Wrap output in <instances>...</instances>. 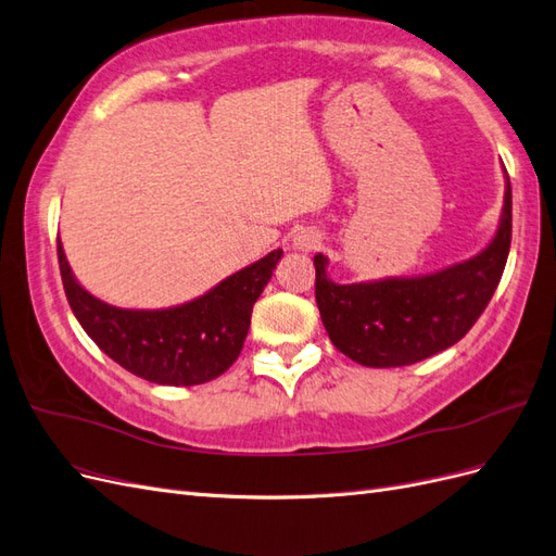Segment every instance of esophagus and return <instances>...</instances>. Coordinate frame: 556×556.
<instances>
[{
    "label": "esophagus",
    "instance_id": "esophagus-1",
    "mask_svg": "<svg viewBox=\"0 0 556 556\" xmlns=\"http://www.w3.org/2000/svg\"><path fill=\"white\" fill-rule=\"evenodd\" d=\"M292 245L296 250H301V252H311V250H315L319 245V233L313 231V229H301V231L294 233Z\"/></svg>",
    "mask_w": 556,
    "mask_h": 556
}]
</instances>
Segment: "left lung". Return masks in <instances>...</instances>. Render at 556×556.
I'll list each match as a JSON object with an SVG mask.
<instances>
[{
  "instance_id": "obj_1",
  "label": "left lung",
  "mask_w": 556,
  "mask_h": 556,
  "mask_svg": "<svg viewBox=\"0 0 556 556\" xmlns=\"http://www.w3.org/2000/svg\"><path fill=\"white\" fill-rule=\"evenodd\" d=\"M513 190L506 194L492 241L476 257L425 276H392L341 285L327 276L317 252L315 301L331 343L362 366H408L439 355L476 325L494 296L510 252Z\"/></svg>"
}]
</instances>
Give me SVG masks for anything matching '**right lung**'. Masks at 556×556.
I'll return each mask as SVG.
<instances>
[{
    "instance_id": "add662e5",
    "label": "right lung",
    "mask_w": 556,
    "mask_h": 556,
    "mask_svg": "<svg viewBox=\"0 0 556 556\" xmlns=\"http://www.w3.org/2000/svg\"><path fill=\"white\" fill-rule=\"evenodd\" d=\"M282 250L268 252L185 304L117 308L76 280L58 239V262L70 306L99 350L143 380L190 387L223 376L237 362L252 306L271 280Z\"/></svg>"
}]
</instances>
